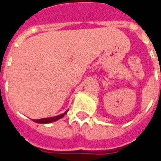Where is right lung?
<instances>
[{"label": "right lung", "mask_w": 161, "mask_h": 161, "mask_svg": "<svg viewBox=\"0 0 161 161\" xmlns=\"http://www.w3.org/2000/svg\"><path fill=\"white\" fill-rule=\"evenodd\" d=\"M67 110L65 112H64L63 114L58 115V116H56V117H47V118H42V119H38V120H32L33 121L36 122V123H41V124H46V123H51V122H53V121H56L61 119L62 117H64L65 116V114L68 112Z\"/></svg>", "instance_id": "1"}]
</instances>
